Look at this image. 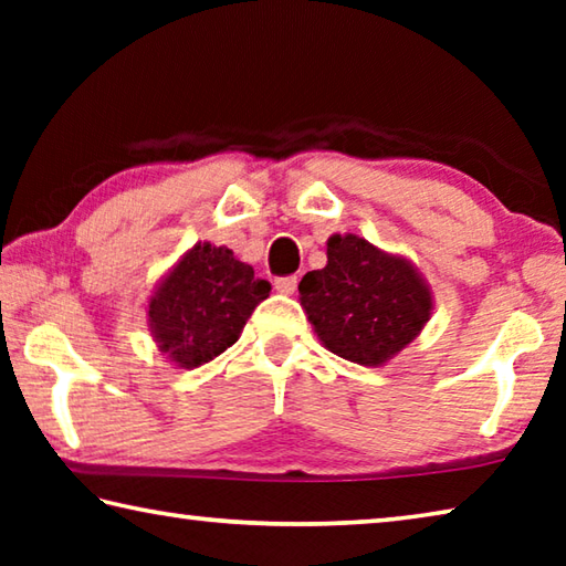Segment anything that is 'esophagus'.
Returning a JSON list of instances; mask_svg holds the SVG:
<instances>
[{
	"label": "esophagus",
	"mask_w": 566,
	"mask_h": 566,
	"mask_svg": "<svg viewBox=\"0 0 566 566\" xmlns=\"http://www.w3.org/2000/svg\"><path fill=\"white\" fill-rule=\"evenodd\" d=\"M296 276H280V280H274V290L280 294H294L296 290Z\"/></svg>",
	"instance_id": "obj_1"
}]
</instances>
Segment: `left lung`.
Returning a JSON list of instances; mask_svg holds the SVG:
<instances>
[{
	"label": "left lung",
	"mask_w": 566,
	"mask_h": 566,
	"mask_svg": "<svg viewBox=\"0 0 566 566\" xmlns=\"http://www.w3.org/2000/svg\"><path fill=\"white\" fill-rule=\"evenodd\" d=\"M300 302L332 354L381 367L419 337L434 296L407 256L381 252L357 234H332L327 266L306 272Z\"/></svg>",
	"instance_id": "1"
}]
</instances>
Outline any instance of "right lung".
I'll list each match as a JSON object with an SVG mask.
<instances>
[{
    "instance_id": "1",
    "label": "right lung",
    "mask_w": 566,
    "mask_h": 566,
    "mask_svg": "<svg viewBox=\"0 0 566 566\" xmlns=\"http://www.w3.org/2000/svg\"><path fill=\"white\" fill-rule=\"evenodd\" d=\"M272 284L256 280L232 249L197 242L161 276L147 304L159 352L179 369H197L239 339Z\"/></svg>"
}]
</instances>
